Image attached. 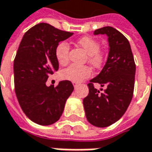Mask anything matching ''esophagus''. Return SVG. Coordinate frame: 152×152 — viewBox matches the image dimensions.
Here are the masks:
<instances>
[{
	"instance_id": "1",
	"label": "esophagus",
	"mask_w": 152,
	"mask_h": 152,
	"mask_svg": "<svg viewBox=\"0 0 152 152\" xmlns=\"http://www.w3.org/2000/svg\"><path fill=\"white\" fill-rule=\"evenodd\" d=\"M73 84H74V88H76V87L78 85V82H73Z\"/></svg>"
}]
</instances>
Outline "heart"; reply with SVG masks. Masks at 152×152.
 <instances>
[{
    "mask_svg": "<svg viewBox=\"0 0 152 152\" xmlns=\"http://www.w3.org/2000/svg\"><path fill=\"white\" fill-rule=\"evenodd\" d=\"M77 44L83 48L88 53V61L95 69H99L104 63L105 56L104 51L99 48V42L92 37H83L77 40ZM69 46L65 42H61L55 48V57L60 65L69 63ZM91 75V69L86 66L71 65L61 72V78L72 82H80Z\"/></svg>",
    "mask_w": 152,
    "mask_h": 152,
    "instance_id": "b5f03b06",
    "label": "heart"
}]
</instances>
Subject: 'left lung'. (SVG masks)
Here are the masks:
<instances>
[{"instance_id":"obj_1","label":"left lung","mask_w":152,"mask_h":152,"mask_svg":"<svg viewBox=\"0 0 152 152\" xmlns=\"http://www.w3.org/2000/svg\"><path fill=\"white\" fill-rule=\"evenodd\" d=\"M94 34L108 36L110 52L102 71L88 83V94L83 104L91 125L107 127L119 121L130 105L135 86V64L129 41L115 28L104 26ZM94 83L105 86L106 89L99 92L94 88Z\"/></svg>"}]
</instances>
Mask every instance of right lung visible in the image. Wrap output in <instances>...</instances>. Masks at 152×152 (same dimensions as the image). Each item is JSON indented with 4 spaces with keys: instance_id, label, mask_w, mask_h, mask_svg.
Listing matches in <instances>:
<instances>
[{
    "instance_id": "obj_1",
    "label": "right lung",
    "mask_w": 152,
    "mask_h": 152,
    "mask_svg": "<svg viewBox=\"0 0 152 152\" xmlns=\"http://www.w3.org/2000/svg\"><path fill=\"white\" fill-rule=\"evenodd\" d=\"M48 23H39L24 34L14 59V85L21 110L31 121L49 126L60 119L67 99L74 91L69 80L54 87L46 82L58 69L56 46L73 35Z\"/></svg>"
}]
</instances>
